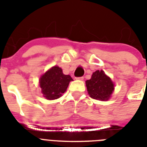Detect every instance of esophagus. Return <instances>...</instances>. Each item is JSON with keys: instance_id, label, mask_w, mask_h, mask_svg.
<instances>
[{"instance_id": "obj_1", "label": "esophagus", "mask_w": 147, "mask_h": 147, "mask_svg": "<svg viewBox=\"0 0 147 147\" xmlns=\"http://www.w3.org/2000/svg\"><path fill=\"white\" fill-rule=\"evenodd\" d=\"M76 79L80 80V81H82V80L84 79V77H78V78H76Z\"/></svg>"}]
</instances>
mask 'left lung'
Listing matches in <instances>:
<instances>
[{"mask_svg":"<svg viewBox=\"0 0 147 147\" xmlns=\"http://www.w3.org/2000/svg\"><path fill=\"white\" fill-rule=\"evenodd\" d=\"M85 83L90 97L98 100H108L114 90V83L102 70L94 71Z\"/></svg>","mask_w":147,"mask_h":147,"instance_id":"obj_1","label":"left lung"}]
</instances>
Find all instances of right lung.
Masks as SVG:
<instances>
[{
    "mask_svg": "<svg viewBox=\"0 0 147 147\" xmlns=\"http://www.w3.org/2000/svg\"><path fill=\"white\" fill-rule=\"evenodd\" d=\"M72 78L69 75H64L59 66L55 65L40 76L39 83L44 97L49 100L59 98L65 92Z\"/></svg>",
    "mask_w": 147,
    "mask_h": 147,
    "instance_id": "add662e5",
    "label": "right lung"
}]
</instances>
